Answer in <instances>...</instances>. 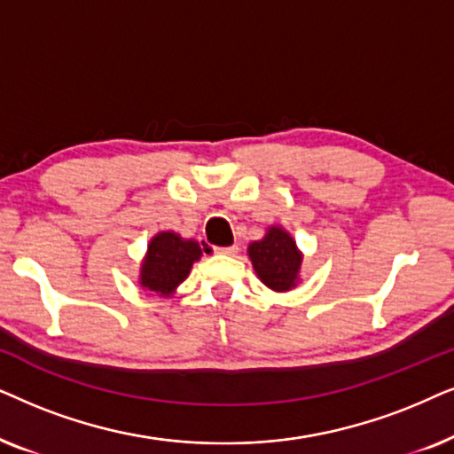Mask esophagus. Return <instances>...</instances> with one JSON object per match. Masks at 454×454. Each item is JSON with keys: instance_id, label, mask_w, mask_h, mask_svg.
Instances as JSON below:
<instances>
[{"instance_id": "esophagus-1", "label": "esophagus", "mask_w": 454, "mask_h": 454, "mask_svg": "<svg viewBox=\"0 0 454 454\" xmlns=\"http://www.w3.org/2000/svg\"><path fill=\"white\" fill-rule=\"evenodd\" d=\"M214 251H215V253H220V255H237L239 245H231V247H215Z\"/></svg>"}]
</instances>
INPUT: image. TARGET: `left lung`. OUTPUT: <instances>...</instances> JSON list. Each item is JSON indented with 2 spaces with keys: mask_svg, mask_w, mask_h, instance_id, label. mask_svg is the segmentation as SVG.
<instances>
[{
  "mask_svg": "<svg viewBox=\"0 0 454 454\" xmlns=\"http://www.w3.org/2000/svg\"><path fill=\"white\" fill-rule=\"evenodd\" d=\"M249 257L265 286L278 293L297 286L301 253L293 237L282 228H270L257 243L249 245Z\"/></svg>",
  "mask_w": 454,
  "mask_h": 454,
  "instance_id": "1",
  "label": "left lung"
}]
</instances>
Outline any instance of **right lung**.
<instances>
[{"mask_svg": "<svg viewBox=\"0 0 454 454\" xmlns=\"http://www.w3.org/2000/svg\"><path fill=\"white\" fill-rule=\"evenodd\" d=\"M201 257L195 240H183L174 232H160L151 239L147 257L141 265V284L151 293L170 294L189 276L191 265Z\"/></svg>", "mask_w": 454, "mask_h": 454, "instance_id": "add662e5", "label": "right lung"}]
</instances>
